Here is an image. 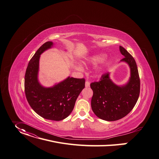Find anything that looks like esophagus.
<instances>
[{"label":"esophagus","mask_w":159,"mask_h":159,"mask_svg":"<svg viewBox=\"0 0 159 159\" xmlns=\"http://www.w3.org/2000/svg\"><path fill=\"white\" fill-rule=\"evenodd\" d=\"M85 86L86 88H88L90 86V82L89 81H85Z\"/></svg>","instance_id":"esophagus-1"}]
</instances>
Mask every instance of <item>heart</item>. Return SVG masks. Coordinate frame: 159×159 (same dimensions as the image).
Wrapping results in <instances>:
<instances>
[{
	"instance_id": "obj_1",
	"label": "heart",
	"mask_w": 159,
	"mask_h": 159,
	"mask_svg": "<svg viewBox=\"0 0 159 159\" xmlns=\"http://www.w3.org/2000/svg\"><path fill=\"white\" fill-rule=\"evenodd\" d=\"M104 57H105V56L103 54H96V55H94V56H91L90 58L88 60V61H89V62H90L91 63H98L101 61H102L104 58ZM75 68L77 70H82V67L79 65H76ZM101 68H102V66H99V67H98V70H100Z\"/></svg>"
}]
</instances>
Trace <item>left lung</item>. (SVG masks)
Wrapping results in <instances>:
<instances>
[{
	"label": "left lung",
	"instance_id": "1",
	"mask_svg": "<svg viewBox=\"0 0 159 159\" xmlns=\"http://www.w3.org/2000/svg\"><path fill=\"white\" fill-rule=\"evenodd\" d=\"M124 56L120 61L128 64L131 77L127 84L117 85L110 79V73L102 75L98 82L91 84L93 91L91 108L96 116L104 120H119L131 111L138 99L140 80L136 63L134 57L123 47H119Z\"/></svg>",
	"mask_w": 159,
	"mask_h": 159
}]
</instances>
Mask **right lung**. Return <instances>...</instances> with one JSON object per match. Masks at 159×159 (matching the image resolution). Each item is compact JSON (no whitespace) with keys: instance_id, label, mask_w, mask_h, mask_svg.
Here are the masks:
<instances>
[{"instance_id":"right-lung-1","label":"right lung","mask_w":159,"mask_h":159,"mask_svg":"<svg viewBox=\"0 0 159 159\" xmlns=\"http://www.w3.org/2000/svg\"><path fill=\"white\" fill-rule=\"evenodd\" d=\"M53 46L46 42L28 63L25 76V92L31 108L44 119L59 121L73 110L79 95L85 88V79L67 77L52 87L45 88L39 82L40 56Z\"/></svg>"}]
</instances>
